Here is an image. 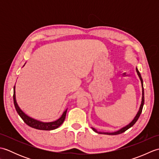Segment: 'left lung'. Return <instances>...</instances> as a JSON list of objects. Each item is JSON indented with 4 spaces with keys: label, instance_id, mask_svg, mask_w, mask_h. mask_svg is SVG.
Instances as JSON below:
<instances>
[{
    "label": "left lung",
    "instance_id": "1",
    "mask_svg": "<svg viewBox=\"0 0 159 159\" xmlns=\"http://www.w3.org/2000/svg\"><path fill=\"white\" fill-rule=\"evenodd\" d=\"M136 71L137 72V74L138 76H139V79H140V80H141V87H142V99H141V105H140V107H139V111H138V112L136 115V116L134 117V119L132 120V121L130 123L128 124V125H126V126H124L123 128H121V129L118 130L116 132H113V133H104V132H99L96 129H95L94 128H92V130L96 132V133H98L99 134H109V135H116V134H121L124 133V132H125L126 130H127L128 128H130V127H132L133 126V125L136 123V121H137V120L139 119V117L140 116V115L141 113V112H142V109H143V104H144V89H143V80H142V78H141V74L139 73V70H138L137 67H136Z\"/></svg>",
    "mask_w": 159,
    "mask_h": 159
}]
</instances>
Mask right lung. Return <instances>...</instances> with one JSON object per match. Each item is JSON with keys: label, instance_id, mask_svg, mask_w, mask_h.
Here are the masks:
<instances>
[{"label": "right lung", "instance_id": "add662e5", "mask_svg": "<svg viewBox=\"0 0 159 159\" xmlns=\"http://www.w3.org/2000/svg\"><path fill=\"white\" fill-rule=\"evenodd\" d=\"M23 66H25L24 65ZM16 86L13 87V102H14V106L16 108V110L17 113H18L20 117L22 118V120L25 121V122L28 125V126H31L33 128H35V129L38 130H55L56 128L59 127L61 125L63 124V122L65 120L66 113L67 109L64 111L63 113L62 116H61L60 118L56 121H51V122H43V121L37 120L35 119H33V118L29 117L27 115L25 114L23 111L21 110V109L19 107L18 103L16 102Z\"/></svg>", "mask_w": 159, "mask_h": 159}]
</instances>
